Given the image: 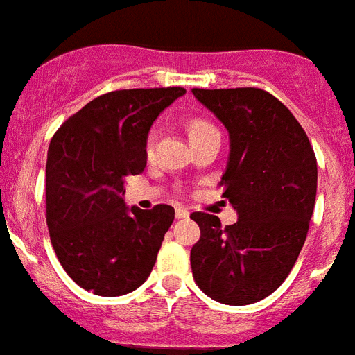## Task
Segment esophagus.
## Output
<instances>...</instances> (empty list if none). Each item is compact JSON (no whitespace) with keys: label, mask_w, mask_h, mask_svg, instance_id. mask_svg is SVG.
<instances>
[{"label":"esophagus","mask_w":355,"mask_h":355,"mask_svg":"<svg viewBox=\"0 0 355 355\" xmlns=\"http://www.w3.org/2000/svg\"><path fill=\"white\" fill-rule=\"evenodd\" d=\"M175 218L178 219H189L190 218V212L184 209H175Z\"/></svg>","instance_id":"34e87169"}]
</instances>
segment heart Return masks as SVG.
Returning <instances> with one entry per match:
<instances>
[{
    "label": "heart",
    "mask_w": 355,
    "mask_h": 355,
    "mask_svg": "<svg viewBox=\"0 0 355 355\" xmlns=\"http://www.w3.org/2000/svg\"><path fill=\"white\" fill-rule=\"evenodd\" d=\"M210 130H216V127H214L212 123L205 121V119H190L189 125H187V132H189V137L192 139V137H198L201 136V134H205V132H210ZM152 143H154V136H148V139H146V152L152 150Z\"/></svg>",
    "instance_id": "obj_1"
}]
</instances>
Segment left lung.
Instances as JSON below:
<instances>
[{
    "label": "left lung",
    "mask_w": 355,
    "mask_h": 355,
    "mask_svg": "<svg viewBox=\"0 0 355 355\" xmlns=\"http://www.w3.org/2000/svg\"><path fill=\"white\" fill-rule=\"evenodd\" d=\"M230 137L221 178L234 225L194 212L201 237L190 250L196 283L223 304L265 300L286 279L306 239L318 192L309 136L279 99L261 89H192Z\"/></svg>",
    "instance_id": "left-lung-1"
}]
</instances>
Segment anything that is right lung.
Wrapping results in <instances>:
<instances>
[{"instance_id":"obj_1","label":"right lung","mask_w":355,"mask_h":355,"mask_svg":"<svg viewBox=\"0 0 355 355\" xmlns=\"http://www.w3.org/2000/svg\"><path fill=\"white\" fill-rule=\"evenodd\" d=\"M184 92L166 87L103 94L52 137L46 225L61 266L81 288L114 297L150 276L174 209H128L125 178L145 171L152 123Z\"/></svg>"}]
</instances>
